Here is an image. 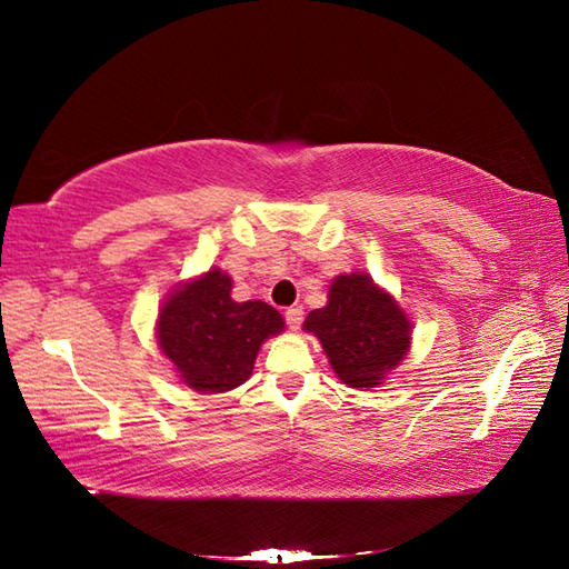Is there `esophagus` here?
Segmentation results:
<instances>
[{
	"instance_id": "obj_1",
	"label": "esophagus",
	"mask_w": 569,
	"mask_h": 569,
	"mask_svg": "<svg viewBox=\"0 0 569 569\" xmlns=\"http://www.w3.org/2000/svg\"><path fill=\"white\" fill-rule=\"evenodd\" d=\"M286 322H288V328H291V330H298L300 322H303V308H300V306L288 308L286 310Z\"/></svg>"
}]
</instances>
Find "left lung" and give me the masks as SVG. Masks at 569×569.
I'll list each match as a JSON object with an SVG mask.
<instances>
[{
  "mask_svg": "<svg viewBox=\"0 0 569 569\" xmlns=\"http://www.w3.org/2000/svg\"><path fill=\"white\" fill-rule=\"evenodd\" d=\"M303 330L318 337L337 379L359 391L379 389L413 342L408 312L365 271L335 276L328 303L308 312Z\"/></svg>",
  "mask_w": 569,
  "mask_h": 569,
  "instance_id": "8db88e82",
  "label": "left lung"
}]
</instances>
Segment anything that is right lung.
<instances>
[{
  "mask_svg": "<svg viewBox=\"0 0 569 569\" xmlns=\"http://www.w3.org/2000/svg\"><path fill=\"white\" fill-rule=\"evenodd\" d=\"M283 330V316L269 303L234 300L232 276L217 266L180 281L156 318L163 357L198 393H224L244 383L261 345Z\"/></svg>",
  "mask_w": 569,
  "mask_h": 569,
  "instance_id": "1",
  "label": "right lung"
}]
</instances>
